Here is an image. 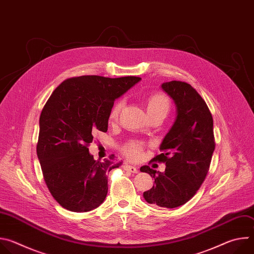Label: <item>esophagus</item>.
<instances>
[{"mask_svg": "<svg viewBox=\"0 0 254 254\" xmlns=\"http://www.w3.org/2000/svg\"><path fill=\"white\" fill-rule=\"evenodd\" d=\"M124 169H125L126 171H127V172L132 173V174H136V173L138 172V169H137L136 167L131 166V165H128V164H125V165H124Z\"/></svg>", "mask_w": 254, "mask_h": 254, "instance_id": "1", "label": "esophagus"}]
</instances>
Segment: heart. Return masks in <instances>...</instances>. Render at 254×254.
Here are the masks:
<instances>
[{"label":"heart","mask_w":254,"mask_h":254,"mask_svg":"<svg viewBox=\"0 0 254 254\" xmlns=\"http://www.w3.org/2000/svg\"><path fill=\"white\" fill-rule=\"evenodd\" d=\"M124 104H125L124 99H120L114 104V106L111 110V113H110L111 121H116L118 119ZM169 110H170V100L165 94L157 92V93H153L149 96L148 101H147V111H148L149 116L153 115V114H157V113H162V114L167 115ZM141 149H142V146L140 142L131 141V142L127 143L125 147L124 152L128 158L136 159L140 156Z\"/></svg>","instance_id":"b5f03b06"}]
</instances>
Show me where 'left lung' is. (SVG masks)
I'll use <instances>...</instances> for the list:
<instances>
[{
    "instance_id": "8db88e82",
    "label": "left lung",
    "mask_w": 254,
    "mask_h": 254,
    "mask_svg": "<svg viewBox=\"0 0 254 254\" xmlns=\"http://www.w3.org/2000/svg\"><path fill=\"white\" fill-rule=\"evenodd\" d=\"M162 88L174 100L177 117L160 146L164 153L153 159L166 164L165 172L140 168L155 179L143 198L153 205L177 208L196 194L207 176L215 150L213 118L205 100L189 83L173 80L163 83Z\"/></svg>"
}]
</instances>
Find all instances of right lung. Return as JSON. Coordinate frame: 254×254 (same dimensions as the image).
Wrapping results in <instances>:
<instances>
[{"label": "right lung", "mask_w": 254, "mask_h": 254, "mask_svg": "<svg viewBox=\"0 0 254 254\" xmlns=\"http://www.w3.org/2000/svg\"><path fill=\"white\" fill-rule=\"evenodd\" d=\"M141 78L83 75L64 80L44 105L37 156L53 198L72 212H88L105 199L107 173L123 162L95 161L88 152L96 129L107 131L114 102Z\"/></svg>", "instance_id": "add662e5"}]
</instances>
